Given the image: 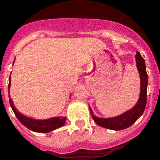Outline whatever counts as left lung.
<instances>
[{"instance_id": "left-lung-1", "label": "left lung", "mask_w": 160, "mask_h": 160, "mask_svg": "<svg viewBox=\"0 0 160 160\" xmlns=\"http://www.w3.org/2000/svg\"><path fill=\"white\" fill-rule=\"evenodd\" d=\"M136 66L140 78V93L137 103L133 108L124 112L118 116L111 118H100L94 114L92 109L89 106L93 119L98 125L113 130H121L129 128L141 116L146 106L147 86H148V75L146 72L145 62L140 53L137 51L135 55Z\"/></svg>"}]
</instances>
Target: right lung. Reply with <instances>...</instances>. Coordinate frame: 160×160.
I'll use <instances>...</instances> for the list:
<instances>
[{"mask_svg": "<svg viewBox=\"0 0 160 160\" xmlns=\"http://www.w3.org/2000/svg\"><path fill=\"white\" fill-rule=\"evenodd\" d=\"M10 87H11V76H10V80H9L8 91L10 90ZM9 98H10V95H9ZM9 101H10L11 109L16 114V118L19 119V121L21 122L24 126H26L27 129H31L34 132L49 133V132L55 130L58 128L62 127L66 121V117H51V118L46 119H36L31 118V117H27L20 113L16 109L11 98L9 99Z\"/></svg>", "mask_w": 160, "mask_h": 160, "instance_id": "right-lung-1", "label": "right lung"}]
</instances>
